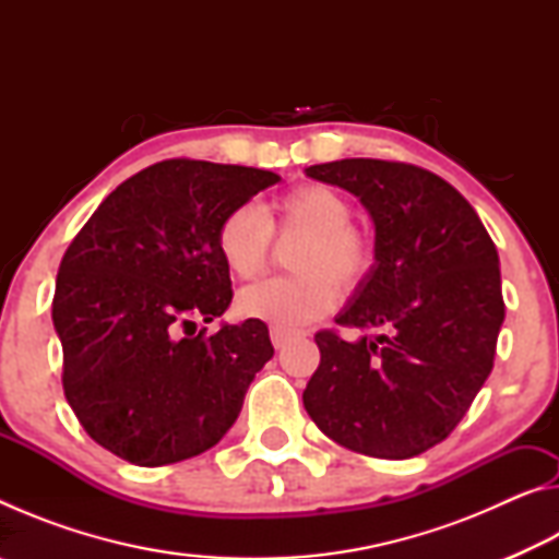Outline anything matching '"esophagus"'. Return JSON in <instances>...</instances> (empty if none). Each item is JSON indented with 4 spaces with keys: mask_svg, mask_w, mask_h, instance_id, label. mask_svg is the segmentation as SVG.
<instances>
[{
    "mask_svg": "<svg viewBox=\"0 0 559 559\" xmlns=\"http://www.w3.org/2000/svg\"><path fill=\"white\" fill-rule=\"evenodd\" d=\"M293 340L290 333H286V330H278V328H271V343L276 349H283Z\"/></svg>",
    "mask_w": 559,
    "mask_h": 559,
    "instance_id": "obj_1",
    "label": "esophagus"
}]
</instances>
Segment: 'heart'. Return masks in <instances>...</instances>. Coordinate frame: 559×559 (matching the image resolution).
<instances>
[{
	"label": "heart",
	"mask_w": 559,
	"mask_h": 559,
	"mask_svg": "<svg viewBox=\"0 0 559 559\" xmlns=\"http://www.w3.org/2000/svg\"><path fill=\"white\" fill-rule=\"evenodd\" d=\"M353 206L325 185H302L278 197L271 214L241 204L216 229V251L234 278L259 276L269 261L273 226L302 231L293 269L298 276L269 278L239 293V310L278 330H300L337 306L340 289L353 290L372 266V241L349 224Z\"/></svg>",
	"instance_id": "obj_1"
}]
</instances>
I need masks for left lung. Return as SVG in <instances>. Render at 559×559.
<instances>
[{
  "label": "left lung",
  "mask_w": 559,
  "mask_h": 559,
  "mask_svg": "<svg viewBox=\"0 0 559 559\" xmlns=\"http://www.w3.org/2000/svg\"><path fill=\"white\" fill-rule=\"evenodd\" d=\"M306 175L362 202L374 222V263L335 318L362 337L347 343L320 330V365L302 404L340 447L419 456L456 429L493 370L506 318L496 243L476 210L429 169L349 157Z\"/></svg>",
  "instance_id": "left-lung-1"
}]
</instances>
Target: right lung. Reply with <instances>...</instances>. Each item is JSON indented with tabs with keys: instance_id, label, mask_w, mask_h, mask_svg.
<instances>
[{
	"instance_id": "obj_1",
	"label": "right lung",
	"mask_w": 559,
	"mask_h": 559,
	"mask_svg": "<svg viewBox=\"0 0 559 559\" xmlns=\"http://www.w3.org/2000/svg\"><path fill=\"white\" fill-rule=\"evenodd\" d=\"M276 173L165 159L126 179L66 249L51 318L63 394L88 437L135 466H165L219 443L273 357L257 318L212 323L231 302L216 251L226 214Z\"/></svg>"
}]
</instances>
